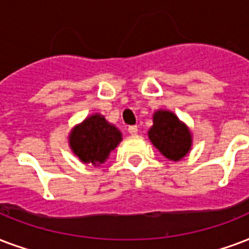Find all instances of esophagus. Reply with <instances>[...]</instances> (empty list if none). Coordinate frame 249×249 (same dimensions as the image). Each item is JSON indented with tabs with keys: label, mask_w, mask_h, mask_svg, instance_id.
Wrapping results in <instances>:
<instances>
[{
	"label": "esophagus",
	"mask_w": 249,
	"mask_h": 249,
	"mask_svg": "<svg viewBox=\"0 0 249 249\" xmlns=\"http://www.w3.org/2000/svg\"><path fill=\"white\" fill-rule=\"evenodd\" d=\"M128 132L130 133L132 136H136V134L138 133V128L136 126V125H132V126H129V128H128Z\"/></svg>",
	"instance_id": "esophagus-1"
}]
</instances>
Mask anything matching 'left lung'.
<instances>
[{"label": "left lung", "instance_id": "8db88e82", "mask_svg": "<svg viewBox=\"0 0 249 249\" xmlns=\"http://www.w3.org/2000/svg\"><path fill=\"white\" fill-rule=\"evenodd\" d=\"M153 123L147 133L150 141L167 159L178 162L189 153L192 134L175 113L159 109L153 116Z\"/></svg>", "mask_w": 249, "mask_h": 249}]
</instances>
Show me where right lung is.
Instances as JSON below:
<instances>
[{"mask_svg":"<svg viewBox=\"0 0 249 249\" xmlns=\"http://www.w3.org/2000/svg\"><path fill=\"white\" fill-rule=\"evenodd\" d=\"M123 140L121 132L104 116L95 113L75 125L69 136L70 149L81 162L99 166Z\"/></svg>","mask_w":249,"mask_h":249,"instance_id":"obj_1","label":"right lung"}]
</instances>
